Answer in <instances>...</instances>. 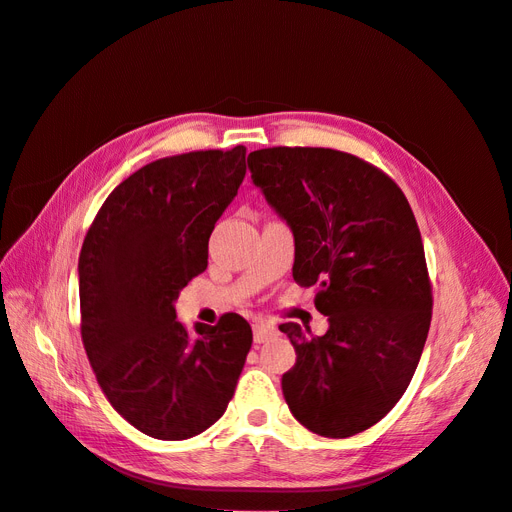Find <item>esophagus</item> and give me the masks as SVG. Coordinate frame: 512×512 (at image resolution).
I'll list each match as a JSON object with an SVG mask.
<instances>
[{
    "instance_id": "obj_1",
    "label": "esophagus",
    "mask_w": 512,
    "mask_h": 512,
    "mask_svg": "<svg viewBox=\"0 0 512 512\" xmlns=\"http://www.w3.org/2000/svg\"><path fill=\"white\" fill-rule=\"evenodd\" d=\"M275 335H277V329L273 327V324H269V322H256L254 324V342L256 344H265L267 339H271Z\"/></svg>"
}]
</instances>
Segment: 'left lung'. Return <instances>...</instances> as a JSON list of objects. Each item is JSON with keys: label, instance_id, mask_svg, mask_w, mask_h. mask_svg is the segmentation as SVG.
<instances>
[{"label": "left lung", "instance_id": "8db88e82", "mask_svg": "<svg viewBox=\"0 0 512 512\" xmlns=\"http://www.w3.org/2000/svg\"><path fill=\"white\" fill-rule=\"evenodd\" d=\"M247 168L292 230L294 282L318 288L329 318L324 335L280 327L297 352L284 399L309 431L350 438L393 410L421 361L433 307L421 230L399 185L352 153L269 147Z\"/></svg>", "mask_w": 512, "mask_h": 512}]
</instances>
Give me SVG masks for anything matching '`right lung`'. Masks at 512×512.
<instances>
[{"instance_id":"obj_1","label":"right lung","mask_w":512,"mask_h":512,"mask_svg":"<svg viewBox=\"0 0 512 512\" xmlns=\"http://www.w3.org/2000/svg\"><path fill=\"white\" fill-rule=\"evenodd\" d=\"M245 177V147L170 156L108 194L79 256L81 337L111 406L158 440L209 429L252 348L239 314L218 324L177 320L175 301L207 269L209 237Z\"/></svg>"}]
</instances>
